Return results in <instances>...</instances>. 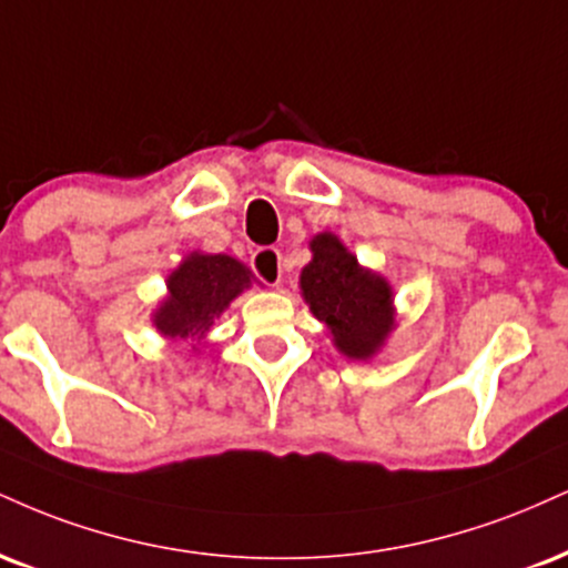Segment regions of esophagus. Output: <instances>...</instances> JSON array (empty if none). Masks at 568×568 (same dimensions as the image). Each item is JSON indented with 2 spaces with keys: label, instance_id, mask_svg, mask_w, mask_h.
I'll list each match as a JSON object with an SVG mask.
<instances>
[{
  "label": "esophagus",
  "instance_id": "1",
  "mask_svg": "<svg viewBox=\"0 0 568 568\" xmlns=\"http://www.w3.org/2000/svg\"><path fill=\"white\" fill-rule=\"evenodd\" d=\"M251 266L264 283H270L272 288H283L285 275H283V254L277 248H258L254 256H251Z\"/></svg>",
  "mask_w": 568,
  "mask_h": 568
}]
</instances>
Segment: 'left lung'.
<instances>
[{"label":"left lung","instance_id":"left-lung-1","mask_svg":"<svg viewBox=\"0 0 568 568\" xmlns=\"http://www.w3.org/2000/svg\"><path fill=\"white\" fill-rule=\"evenodd\" d=\"M310 251L312 262L298 277L306 306L344 357L373 359L396 327L392 283L362 266L333 232H317Z\"/></svg>","mask_w":568,"mask_h":568}]
</instances>
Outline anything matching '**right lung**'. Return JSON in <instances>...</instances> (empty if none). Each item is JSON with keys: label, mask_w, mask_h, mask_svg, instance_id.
Segmentation results:
<instances>
[{"label": "right lung", "mask_w": 568, "mask_h": 568, "mask_svg": "<svg viewBox=\"0 0 568 568\" xmlns=\"http://www.w3.org/2000/svg\"><path fill=\"white\" fill-rule=\"evenodd\" d=\"M251 283L254 272L235 256L193 251L169 272L166 296L150 314V323L163 338L193 341V352H201L214 320Z\"/></svg>", "instance_id": "add662e5"}]
</instances>
